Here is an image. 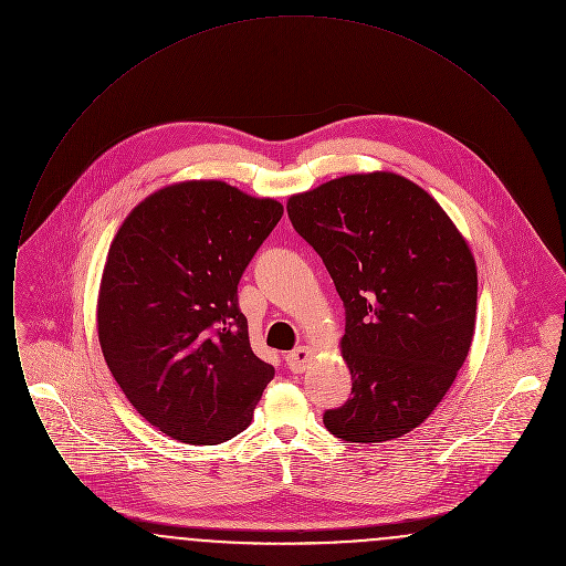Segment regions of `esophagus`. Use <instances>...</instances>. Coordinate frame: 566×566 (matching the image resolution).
<instances>
[{
    "instance_id": "obj_1",
    "label": "esophagus",
    "mask_w": 566,
    "mask_h": 566,
    "mask_svg": "<svg viewBox=\"0 0 566 566\" xmlns=\"http://www.w3.org/2000/svg\"><path fill=\"white\" fill-rule=\"evenodd\" d=\"M312 356H314V352L310 350L307 346H301V348L286 354V365L293 374H303L307 369V365L312 363Z\"/></svg>"
}]
</instances>
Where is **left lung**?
Segmentation results:
<instances>
[{
	"instance_id": "8db88e82",
	"label": "left lung",
	"mask_w": 566,
	"mask_h": 566,
	"mask_svg": "<svg viewBox=\"0 0 566 566\" xmlns=\"http://www.w3.org/2000/svg\"><path fill=\"white\" fill-rule=\"evenodd\" d=\"M286 210L346 307L352 399L326 409L324 427L350 443L403 437L441 403L471 348L469 245L427 190L390 171L331 180Z\"/></svg>"
}]
</instances>
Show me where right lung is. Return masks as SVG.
I'll use <instances>...</instances> for the list:
<instances>
[{
    "label": "right lung",
    "mask_w": 566,
    "mask_h": 566,
    "mask_svg": "<svg viewBox=\"0 0 566 566\" xmlns=\"http://www.w3.org/2000/svg\"><path fill=\"white\" fill-rule=\"evenodd\" d=\"M282 214L275 199L192 180L144 199L109 245L102 352L129 403L167 437L216 446L250 424L273 367L250 348L238 284Z\"/></svg>",
    "instance_id": "add662e5"
}]
</instances>
